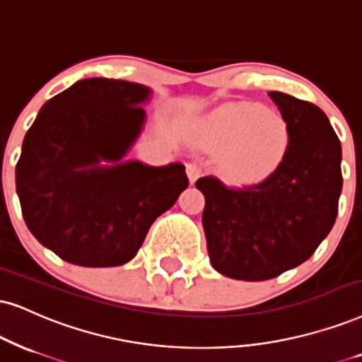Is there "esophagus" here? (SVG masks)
Masks as SVG:
<instances>
[{
    "label": "esophagus",
    "mask_w": 362,
    "mask_h": 362,
    "mask_svg": "<svg viewBox=\"0 0 362 362\" xmlns=\"http://www.w3.org/2000/svg\"><path fill=\"white\" fill-rule=\"evenodd\" d=\"M187 175H189L190 184H194L197 178L202 175V168H200L199 163L189 162V163H187Z\"/></svg>",
    "instance_id": "1"
}]
</instances>
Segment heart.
<instances>
[{
  "label": "heart",
  "mask_w": 362,
  "mask_h": 362,
  "mask_svg": "<svg viewBox=\"0 0 362 362\" xmlns=\"http://www.w3.org/2000/svg\"><path fill=\"white\" fill-rule=\"evenodd\" d=\"M291 127L281 113L264 105L239 102L214 110L199 130V141L221 152L226 177L240 184L259 182L277 170L291 148Z\"/></svg>",
  "instance_id": "obj_1"
}]
</instances>
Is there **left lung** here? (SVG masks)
<instances>
[{
    "label": "left lung",
    "mask_w": 362,
    "mask_h": 362,
    "mask_svg": "<svg viewBox=\"0 0 362 362\" xmlns=\"http://www.w3.org/2000/svg\"><path fill=\"white\" fill-rule=\"evenodd\" d=\"M269 97L292 134L282 165L252 185L195 182L210 262L237 281H267L308 260L336 222L342 189L341 141L326 113L282 91Z\"/></svg>",
    "instance_id": "obj_1"
}]
</instances>
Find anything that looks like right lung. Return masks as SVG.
Returning <instances> with one entry per match:
<instances>
[{
	"instance_id": "right-lung-1",
	"label": "right lung",
	"mask_w": 362,
	"mask_h": 362,
	"mask_svg": "<svg viewBox=\"0 0 362 362\" xmlns=\"http://www.w3.org/2000/svg\"><path fill=\"white\" fill-rule=\"evenodd\" d=\"M150 88L86 78L48 100L23 140L16 192L30 232L83 267L132 260L160 214L189 187L185 167L123 160L145 122Z\"/></svg>"
}]
</instances>
